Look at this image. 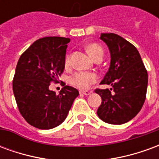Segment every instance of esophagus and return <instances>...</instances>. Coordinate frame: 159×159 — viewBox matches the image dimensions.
<instances>
[{"mask_svg":"<svg viewBox=\"0 0 159 159\" xmlns=\"http://www.w3.org/2000/svg\"><path fill=\"white\" fill-rule=\"evenodd\" d=\"M80 94H84V95H89L90 93H92L91 91H89V90H80Z\"/></svg>","mask_w":159,"mask_h":159,"instance_id":"34e87169","label":"esophagus"}]
</instances>
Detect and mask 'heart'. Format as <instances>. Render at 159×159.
I'll list each match as a JSON object with an SVG mask.
<instances>
[{"mask_svg": "<svg viewBox=\"0 0 159 159\" xmlns=\"http://www.w3.org/2000/svg\"><path fill=\"white\" fill-rule=\"evenodd\" d=\"M87 51L93 59L100 56H103V48L96 43H92L88 46ZM70 62V56L67 55L66 58L65 64L68 66ZM97 81V76L94 73L86 72V71H76L70 78V83L73 86L76 87L81 89H87L89 87Z\"/></svg>", "mask_w": 159, "mask_h": 159, "instance_id": "obj_1", "label": "heart"}]
</instances>
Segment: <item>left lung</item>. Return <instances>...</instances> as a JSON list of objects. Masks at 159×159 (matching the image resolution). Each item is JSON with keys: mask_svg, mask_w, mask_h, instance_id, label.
Returning <instances> with one entry per match:
<instances>
[{"mask_svg": "<svg viewBox=\"0 0 159 159\" xmlns=\"http://www.w3.org/2000/svg\"><path fill=\"white\" fill-rule=\"evenodd\" d=\"M100 39L108 46L111 53L110 67L100 83L111 84L112 89H95L102 100L97 114L107 123L123 124L135 117L143 107L147 70L136 48L122 36L102 33Z\"/></svg>", "mask_w": 159, "mask_h": 159, "instance_id": "obj_1", "label": "left lung"}]
</instances>
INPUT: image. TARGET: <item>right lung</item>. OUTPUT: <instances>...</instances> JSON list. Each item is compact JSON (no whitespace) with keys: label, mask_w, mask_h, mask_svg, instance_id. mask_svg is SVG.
I'll return each instance as SVG.
<instances>
[{"label":"right lung","mask_w":159,"mask_h":159,"mask_svg":"<svg viewBox=\"0 0 159 159\" xmlns=\"http://www.w3.org/2000/svg\"><path fill=\"white\" fill-rule=\"evenodd\" d=\"M69 38L43 37L20 56L12 81L17 106L27 123L40 129H50L65 121L79 92L64 86L56 94L49 89L65 69Z\"/></svg>","instance_id":"1"}]
</instances>
